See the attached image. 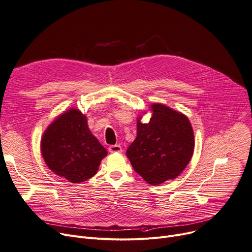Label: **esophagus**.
Masks as SVG:
<instances>
[{"mask_svg": "<svg viewBox=\"0 0 252 252\" xmlns=\"http://www.w3.org/2000/svg\"><path fill=\"white\" fill-rule=\"evenodd\" d=\"M109 152L111 153H121L123 152V148L121 145H111L109 147Z\"/></svg>", "mask_w": 252, "mask_h": 252, "instance_id": "esophagus-1", "label": "esophagus"}]
</instances>
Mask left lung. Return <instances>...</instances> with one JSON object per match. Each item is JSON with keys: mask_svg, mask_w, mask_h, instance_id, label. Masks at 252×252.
Masks as SVG:
<instances>
[{"mask_svg": "<svg viewBox=\"0 0 252 252\" xmlns=\"http://www.w3.org/2000/svg\"><path fill=\"white\" fill-rule=\"evenodd\" d=\"M148 124L137 121V138L126 156L145 181L159 185L177 178L190 162L194 151V133L186 115L163 104L151 106Z\"/></svg>", "mask_w": 252, "mask_h": 252, "instance_id": "obj_1", "label": "left lung"}]
</instances>
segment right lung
<instances>
[{
	"label": "right lung",
	"instance_id": "right-lung-1",
	"mask_svg": "<svg viewBox=\"0 0 252 252\" xmlns=\"http://www.w3.org/2000/svg\"><path fill=\"white\" fill-rule=\"evenodd\" d=\"M42 155L48 167L70 183L95 176L106 150L89 129L87 117L71 108L59 115L45 130Z\"/></svg>",
	"mask_w": 252,
	"mask_h": 252
}]
</instances>
